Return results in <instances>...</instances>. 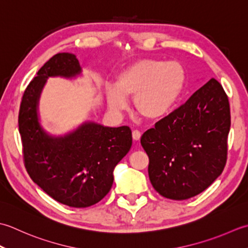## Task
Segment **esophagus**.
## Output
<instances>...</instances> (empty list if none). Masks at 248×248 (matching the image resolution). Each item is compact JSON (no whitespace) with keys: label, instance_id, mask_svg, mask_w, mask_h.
Wrapping results in <instances>:
<instances>
[{"label":"esophagus","instance_id":"obj_1","mask_svg":"<svg viewBox=\"0 0 248 248\" xmlns=\"http://www.w3.org/2000/svg\"><path fill=\"white\" fill-rule=\"evenodd\" d=\"M140 138H141V133L139 130H134L133 131V139L134 140H136V141H138V140H140Z\"/></svg>","mask_w":248,"mask_h":248}]
</instances>
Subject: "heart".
Returning <instances> with one entry per match:
<instances>
[{"label":"heart","mask_w":248,"mask_h":248,"mask_svg":"<svg viewBox=\"0 0 248 248\" xmlns=\"http://www.w3.org/2000/svg\"><path fill=\"white\" fill-rule=\"evenodd\" d=\"M185 72L174 61L139 60L117 76L115 87H106L105 95L110 110L121 112L134 97L137 113L148 121H160L172 112L185 87Z\"/></svg>","instance_id":"heart-1"}]
</instances>
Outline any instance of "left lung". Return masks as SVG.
<instances>
[{"label":"left lung","mask_w":248,"mask_h":248,"mask_svg":"<svg viewBox=\"0 0 248 248\" xmlns=\"http://www.w3.org/2000/svg\"><path fill=\"white\" fill-rule=\"evenodd\" d=\"M230 123L228 97L212 78L146 130L140 142L154 189L165 198L185 200L208 188L226 165Z\"/></svg>","instance_id":"1"}]
</instances>
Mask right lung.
Returning <instances> with one entry per match:
<instances>
[{"mask_svg":"<svg viewBox=\"0 0 248 248\" xmlns=\"http://www.w3.org/2000/svg\"><path fill=\"white\" fill-rule=\"evenodd\" d=\"M80 76L75 54L53 55L24 91L18 123L25 168L34 183L60 203L88 208L109 193L115 166L129 152L133 137L128 126L109 127L92 120L64 135L44 128L38 109L47 79Z\"/></svg>","mask_w":248,"mask_h":248,"instance_id":"right-lung-1","label":"right lung"}]
</instances>
